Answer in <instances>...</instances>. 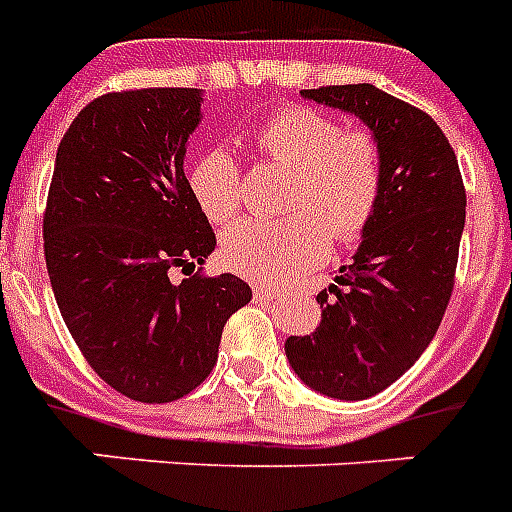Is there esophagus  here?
<instances>
[{
  "mask_svg": "<svg viewBox=\"0 0 512 512\" xmlns=\"http://www.w3.org/2000/svg\"><path fill=\"white\" fill-rule=\"evenodd\" d=\"M252 295H255V303H268V300H273V292L271 289H265V287H260V284H257L255 289H252Z\"/></svg>",
  "mask_w": 512,
  "mask_h": 512,
  "instance_id": "1",
  "label": "esophagus"
}]
</instances>
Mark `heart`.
<instances>
[{"mask_svg": "<svg viewBox=\"0 0 512 512\" xmlns=\"http://www.w3.org/2000/svg\"><path fill=\"white\" fill-rule=\"evenodd\" d=\"M257 151L292 170L284 220H239L223 233V255L236 273L260 284H289L324 260L329 239L353 244L382 199V148L372 132L340 130L313 108H284L255 135ZM188 188L207 220L223 225L241 207V170L225 148H212L188 170Z\"/></svg>", "mask_w": 512, "mask_h": 512, "instance_id": "1", "label": "heart"}]
</instances>
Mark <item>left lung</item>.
Returning a JSON list of instances; mask_svg holds the SVG:
<instances>
[{
  "instance_id": "1",
  "label": "left lung",
  "mask_w": 512,
  "mask_h": 512,
  "mask_svg": "<svg viewBox=\"0 0 512 512\" xmlns=\"http://www.w3.org/2000/svg\"><path fill=\"white\" fill-rule=\"evenodd\" d=\"M300 95L361 119L382 148V199L353 263L316 297L324 308L316 332L284 342L308 388L364 401L422 356L444 319L465 228V185L449 140L420 108L374 84Z\"/></svg>"
}]
</instances>
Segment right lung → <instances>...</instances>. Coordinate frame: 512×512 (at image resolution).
Segmentation results:
<instances>
[{
	"mask_svg": "<svg viewBox=\"0 0 512 512\" xmlns=\"http://www.w3.org/2000/svg\"><path fill=\"white\" fill-rule=\"evenodd\" d=\"M201 100L191 87L95 98L60 140L47 193L44 260L60 316L100 380L143 404L199 388L225 321L252 300L239 276L199 268L217 244L183 170ZM175 267L183 282L171 281Z\"/></svg>",
	"mask_w": 512,
	"mask_h": 512,
	"instance_id": "1",
	"label": "right lung"
}]
</instances>
